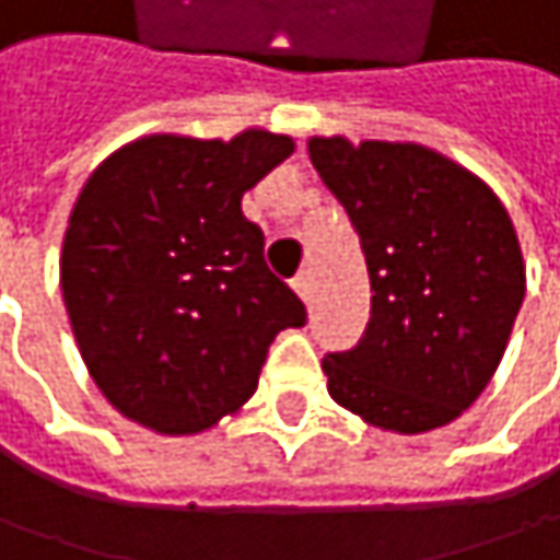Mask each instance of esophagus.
<instances>
[{"label": "esophagus", "mask_w": 560, "mask_h": 560, "mask_svg": "<svg viewBox=\"0 0 560 560\" xmlns=\"http://www.w3.org/2000/svg\"><path fill=\"white\" fill-rule=\"evenodd\" d=\"M291 288L298 291V298H301V301H311V276H307V272H301L298 279L291 281Z\"/></svg>", "instance_id": "esophagus-1"}]
</instances>
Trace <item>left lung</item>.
Segmentation results:
<instances>
[{
  "label": "left lung",
  "mask_w": 560,
  "mask_h": 560,
  "mask_svg": "<svg viewBox=\"0 0 560 560\" xmlns=\"http://www.w3.org/2000/svg\"><path fill=\"white\" fill-rule=\"evenodd\" d=\"M307 147L372 281L362 339L324 359L330 397L404 435L452 423L497 372L526 298L506 208L481 178L417 143L314 137Z\"/></svg>",
  "instance_id": "8db88e82"
}]
</instances>
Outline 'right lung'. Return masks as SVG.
Masks as SVG:
<instances>
[{
  "label": "right lung",
  "mask_w": 560,
  "mask_h": 560,
  "mask_svg": "<svg viewBox=\"0 0 560 560\" xmlns=\"http://www.w3.org/2000/svg\"><path fill=\"white\" fill-rule=\"evenodd\" d=\"M294 150L291 137L156 133L85 182L63 236L60 284L98 390L147 430L185 435L240 410L301 298L266 266L240 201Z\"/></svg>",
  "instance_id": "1"
}]
</instances>
